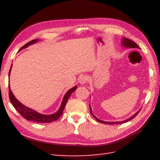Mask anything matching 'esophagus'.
I'll return each instance as SVG.
<instances>
[{
    "label": "esophagus",
    "instance_id": "esophagus-1",
    "mask_svg": "<svg viewBox=\"0 0 160 160\" xmlns=\"http://www.w3.org/2000/svg\"><path fill=\"white\" fill-rule=\"evenodd\" d=\"M87 81H88V78H87L86 76L82 75L81 77H80V78L79 79V82L80 85H84V84H85Z\"/></svg>",
    "mask_w": 160,
    "mask_h": 160
}]
</instances>
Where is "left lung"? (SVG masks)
<instances>
[{"label": "left lung", "mask_w": 160, "mask_h": 160, "mask_svg": "<svg viewBox=\"0 0 160 160\" xmlns=\"http://www.w3.org/2000/svg\"><path fill=\"white\" fill-rule=\"evenodd\" d=\"M122 43L123 46L125 47H126V48H132V49H140L139 47L138 46V45H137L136 43H135V42L132 41V40L129 39V38H128L123 37V38H122ZM89 108H90L91 113L92 115H93V117L95 118V119H96L97 121H98V122L101 123H104V124H110V125H112V124H122V123H125V122H129V121H130V120H132V119H133V118L135 117V116H136V115L139 113L140 110H141V109H140L139 111H138L137 113H135L133 115H132V117H131L130 118H129V119H126V120H125V121H122V122H104V121H101V120H100V119L97 118L95 117V116L93 114V113H92V109H91V106H90V104H89Z\"/></svg>", "instance_id": "obj_1"}]
</instances>
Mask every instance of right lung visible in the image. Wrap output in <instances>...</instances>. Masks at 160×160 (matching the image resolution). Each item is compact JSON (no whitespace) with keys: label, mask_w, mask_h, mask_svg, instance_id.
<instances>
[{"label":"right lung","mask_w":160,"mask_h":160,"mask_svg":"<svg viewBox=\"0 0 160 160\" xmlns=\"http://www.w3.org/2000/svg\"><path fill=\"white\" fill-rule=\"evenodd\" d=\"M38 41H39L38 39H35V40H32V41L28 42L27 44L22 46L19 51H21L23 49H25V48H27L28 46L32 45V44H34V43L38 42ZM11 68H12V65L11 67L10 71H9V72H8V76H10ZM76 89H77V85L73 87V88H71V89H69L68 91L67 92L66 94L64 96L63 99H62V103H61V105L59 109L55 113H53L52 115H43V114H41L37 112V111H34L32 109H30V108L26 107V106L22 104L20 101H18V100L17 99L15 98V97H14V95H13L11 89L10 85H9V84H8L9 99H10L11 103L12 104L13 107L15 108V109L18 111L19 113L21 114V115L22 118L26 119L27 120L31 121V122H37V123H51L52 122H55V121L57 120L61 117V115L62 114V112H63L65 105L67 102V101H68L69 97L71 96L72 92L75 91Z\"/></svg>","instance_id":"obj_1"}]
</instances>
